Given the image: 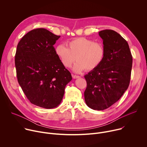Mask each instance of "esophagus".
<instances>
[{
	"instance_id": "obj_1",
	"label": "esophagus",
	"mask_w": 147,
	"mask_h": 147,
	"mask_svg": "<svg viewBox=\"0 0 147 147\" xmlns=\"http://www.w3.org/2000/svg\"><path fill=\"white\" fill-rule=\"evenodd\" d=\"M72 77L74 79H76V78H80V77L78 76H76V75H74V74H72Z\"/></svg>"
}]
</instances>
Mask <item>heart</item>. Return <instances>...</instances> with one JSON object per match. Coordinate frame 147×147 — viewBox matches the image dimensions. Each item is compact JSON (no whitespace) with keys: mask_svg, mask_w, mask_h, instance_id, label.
Masks as SVG:
<instances>
[{"mask_svg":"<svg viewBox=\"0 0 147 147\" xmlns=\"http://www.w3.org/2000/svg\"><path fill=\"white\" fill-rule=\"evenodd\" d=\"M55 53L62 65L70 68L75 61L73 71L78 73L85 70L91 71L101 63L105 56L103 45L90 39L79 37L70 41L68 48L59 45L55 48Z\"/></svg>","mask_w":147,"mask_h":147,"instance_id":"b5f03b06","label":"heart"}]
</instances>
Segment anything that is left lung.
Listing matches in <instances>:
<instances>
[{
    "label": "left lung",
    "mask_w": 147,
    "mask_h": 147,
    "mask_svg": "<svg viewBox=\"0 0 147 147\" xmlns=\"http://www.w3.org/2000/svg\"><path fill=\"white\" fill-rule=\"evenodd\" d=\"M103 40L105 56L101 63L84 77L87 105L97 111L106 109L116 103L129 87L133 57L127 42L111 30L99 32Z\"/></svg>",
    "instance_id": "1"
}]
</instances>
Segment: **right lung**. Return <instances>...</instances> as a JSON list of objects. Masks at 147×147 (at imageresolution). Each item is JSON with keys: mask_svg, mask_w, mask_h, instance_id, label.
I'll return each instance as SVG.
<instances>
[{"mask_svg": "<svg viewBox=\"0 0 147 147\" xmlns=\"http://www.w3.org/2000/svg\"><path fill=\"white\" fill-rule=\"evenodd\" d=\"M60 37L45 28L34 29L17 47L15 66L19 84L31 103L45 109L59 105L66 86L72 80L53 47Z\"/></svg>", "mask_w": 147, "mask_h": 147, "instance_id": "add662e5", "label": "right lung"}]
</instances>
